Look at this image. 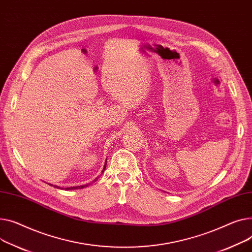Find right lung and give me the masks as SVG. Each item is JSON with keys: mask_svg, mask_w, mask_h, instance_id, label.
<instances>
[{"mask_svg": "<svg viewBox=\"0 0 252 252\" xmlns=\"http://www.w3.org/2000/svg\"><path fill=\"white\" fill-rule=\"evenodd\" d=\"M105 168H106V162H105V165H104V168H103V170H102V172H104V170H105ZM98 178H96V179H94V181H96ZM93 181V182H94ZM90 184V183H89ZM89 184H86V186H81V187H73V188H66V189H84L85 187H88ZM55 188H58V189H60L59 187H55Z\"/></svg>", "mask_w": 252, "mask_h": 252, "instance_id": "add662e5", "label": "right lung"}]
</instances>
